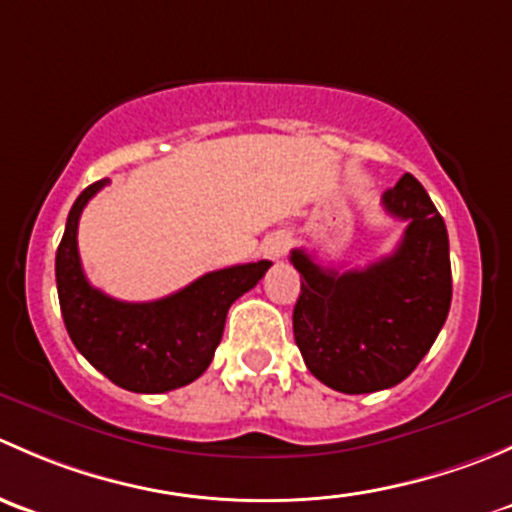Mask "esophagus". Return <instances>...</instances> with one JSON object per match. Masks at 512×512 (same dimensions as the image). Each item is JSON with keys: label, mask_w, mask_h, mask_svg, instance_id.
<instances>
[{"label": "esophagus", "mask_w": 512, "mask_h": 512, "mask_svg": "<svg viewBox=\"0 0 512 512\" xmlns=\"http://www.w3.org/2000/svg\"><path fill=\"white\" fill-rule=\"evenodd\" d=\"M287 247H289V237L285 232H275V235H270L265 242H262V257L277 262L285 257Z\"/></svg>", "instance_id": "esophagus-1"}]
</instances>
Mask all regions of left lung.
I'll return each mask as SVG.
<instances>
[{
  "instance_id": "left-lung-1",
  "label": "left lung",
  "mask_w": 512,
  "mask_h": 512,
  "mask_svg": "<svg viewBox=\"0 0 512 512\" xmlns=\"http://www.w3.org/2000/svg\"><path fill=\"white\" fill-rule=\"evenodd\" d=\"M406 230L391 255L364 270L322 267L292 250L302 277L294 342L329 389L371 394L401 384L436 342L451 309V255L441 213L406 173L381 198Z\"/></svg>"
}]
</instances>
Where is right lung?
<instances>
[{
	"label": "right lung",
	"instance_id": "obj_1",
	"mask_svg": "<svg viewBox=\"0 0 512 512\" xmlns=\"http://www.w3.org/2000/svg\"><path fill=\"white\" fill-rule=\"evenodd\" d=\"M108 183L76 198L56 250V289L66 332L106 379L136 394H163L198 379L223 339L230 304L265 277L272 262L208 272L156 302H121L91 287L76 245L86 203Z\"/></svg>",
	"mask_w": 512,
	"mask_h": 512
}]
</instances>
